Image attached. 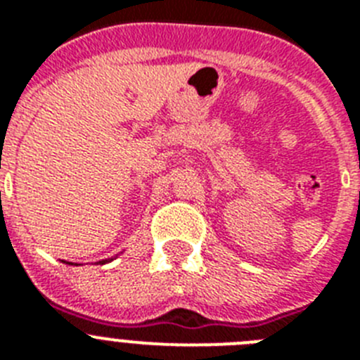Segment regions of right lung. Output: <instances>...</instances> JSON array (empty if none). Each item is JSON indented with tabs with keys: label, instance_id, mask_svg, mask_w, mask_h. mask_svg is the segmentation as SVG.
Masks as SVG:
<instances>
[{
	"label": "right lung",
	"instance_id": "1",
	"mask_svg": "<svg viewBox=\"0 0 360 360\" xmlns=\"http://www.w3.org/2000/svg\"><path fill=\"white\" fill-rule=\"evenodd\" d=\"M108 262H110V259H103V262H101V263H103V265H104V263H108ZM68 265H72V263H68Z\"/></svg>",
	"mask_w": 360,
	"mask_h": 360
}]
</instances>
